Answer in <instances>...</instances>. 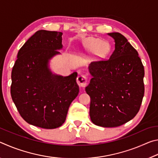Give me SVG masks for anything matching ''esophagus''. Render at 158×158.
Wrapping results in <instances>:
<instances>
[{"instance_id":"esophagus-1","label":"esophagus","mask_w":158,"mask_h":158,"mask_svg":"<svg viewBox=\"0 0 158 158\" xmlns=\"http://www.w3.org/2000/svg\"><path fill=\"white\" fill-rule=\"evenodd\" d=\"M87 77L85 74H80L77 78V84H79L80 86H85L87 85Z\"/></svg>"}]
</instances>
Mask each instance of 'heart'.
Here are the masks:
<instances>
[{
	"label": "heart",
	"mask_w": 158,
	"mask_h": 158,
	"mask_svg": "<svg viewBox=\"0 0 158 158\" xmlns=\"http://www.w3.org/2000/svg\"><path fill=\"white\" fill-rule=\"evenodd\" d=\"M101 40L94 37H89L84 42V47L89 50H94L96 49V52L102 53L104 52L103 44H102Z\"/></svg>",
	"instance_id": "1"
}]
</instances>
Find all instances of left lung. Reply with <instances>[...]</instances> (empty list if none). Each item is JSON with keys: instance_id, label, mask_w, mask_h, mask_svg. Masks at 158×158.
Listing matches in <instances>:
<instances>
[{"instance_id": "1", "label": "left lung", "mask_w": 158, "mask_h": 158, "mask_svg": "<svg viewBox=\"0 0 158 158\" xmlns=\"http://www.w3.org/2000/svg\"><path fill=\"white\" fill-rule=\"evenodd\" d=\"M115 49L108 60L93 62L85 87L90 98V117L96 125L120 126L135 117L144 95V68L138 52L119 33H107Z\"/></svg>"}]
</instances>
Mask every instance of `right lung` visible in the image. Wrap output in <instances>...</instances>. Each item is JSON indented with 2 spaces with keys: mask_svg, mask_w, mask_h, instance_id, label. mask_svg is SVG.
Listing matches in <instances>:
<instances>
[{
  "mask_svg": "<svg viewBox=\"0 0 158 158\" xmlns=\"http://www.w3.org/2000/svg\"><path fill=\"white\" fill-rule=\"evenodd\" d=\"M61 32L40 30L19 51L12 71L11 96L28 123L54 129L65 121L69 105L79 94L77 73H53L49 62L63 49Z\"/></svg>",
  "mask_w": 158,
  "mask_h": 158,
  "instance_id": "1",
  "label": "right lung"
}]
</instances>
